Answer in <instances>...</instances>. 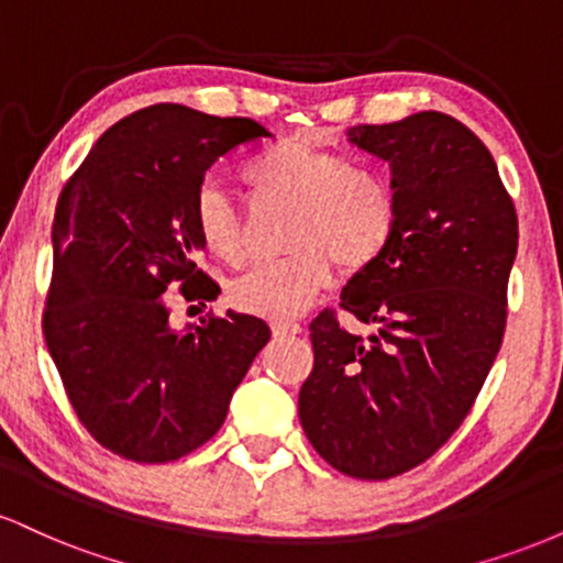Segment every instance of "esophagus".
Returning a JSON list of instances; mask_svg holds the SVG:
<instances>
[{
  "label": "esophagus",
  "mask_w": 563,
  "mask_h": 563,
  "mask_svg": "<svg viewBox=\"0 0 563 563\" xmlns=\"http://www.w3.org/2000/svg\"><path fill=\"white\" fill-rule=\"evenodd\" d=\"M273 333L275 335H296L301 333L299 322H273Z\"/></svg>",
  "instance_id": "1"
}]
</instances>
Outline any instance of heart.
Listing matches in <instances>:
<instances>
[{
	"label": "heart",
	"instance_id": "b5f03b06",
	"mask_svg": "<svg viewBox=\"0 0 563 563\" xmlns=\"http://www.w3.org/2000/svg\"><path fill=\"white\" fill-rule=\"evenodd\" d=\"M243 179L260 196L296 203L288 228L294 254L256 264L230 286V301L249 314L299 318L331 286L335 264L346 275L367 273L397 238L399 198L389 179L354 169L339 151L283 140L251 158ZM192 228L214 260H241V222L217 185L206 183L196 190Z\"/></svg>",
	"mask_w": 563,
	"mask_h": 563
}]
</instances>
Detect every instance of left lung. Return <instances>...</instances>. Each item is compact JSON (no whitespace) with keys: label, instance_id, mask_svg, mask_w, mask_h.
I'll list each match as a JSON object with an SVG mask.
<instances>
[{"label":"left lung","instance_id":"obj_1","mask_svg":"<svg viewBox=\"0 0 563 563\" xmlns=\"http://www.w3.org/2000/svg\"><path fill=\"white\" fill-rule=\"evenodd\" d=\"M346 137L391 166L399 230L341 290V309L378 331L349 333L328 309L309 325L299 418L335 471L380 482L429 461L468 416L506 333L519 219L484 142L448 113Z\"/></svg>","mask_w":563,"mask_h":563}]
</instances>
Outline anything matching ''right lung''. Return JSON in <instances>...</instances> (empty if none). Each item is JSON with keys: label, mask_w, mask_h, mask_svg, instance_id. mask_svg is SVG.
<instances>
[{"label": "right lung", "mask_w": 563, "mask_h": 563, "mask_svg": "<svg viewBox=\"0 0 563 563\" xmlns=\"http://www.w3.org/2000/svg\"><path fill=\"white\" fill-rule=\"evenodd\" d=\"M267 134L158 102L108 129L57 198L44 339L79 421L126 461L169 463L209 442L269 341L267 322L232 309L174 331L166 303L172 286L217 299L196 267L192 198L217 158Z\"/></svg>", "instance_id": "obj_1"}]
</instances>
